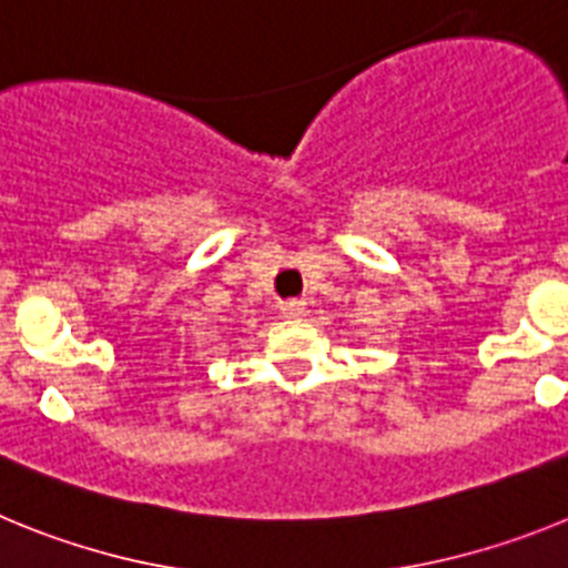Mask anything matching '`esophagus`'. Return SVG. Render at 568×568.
Returning <instances> with one entry per match:
<instances>
[{
  "label": "esophagus",
  "instance_id": "esophagus-1",
  "mask_svg": "<svg viewBox=\"0 0 568 568\" xmlns=\"http://www.w3.org/2000/svg\"><path fill=\"white\" fill-rule=\"evenodd\" d=\"M281 313H284V318H304V315H307V301L304 298L287 301V304L281 307Z\"/></svg>",
  "mask_w": 568,
  "mask_h": 568
}]
</instances>
